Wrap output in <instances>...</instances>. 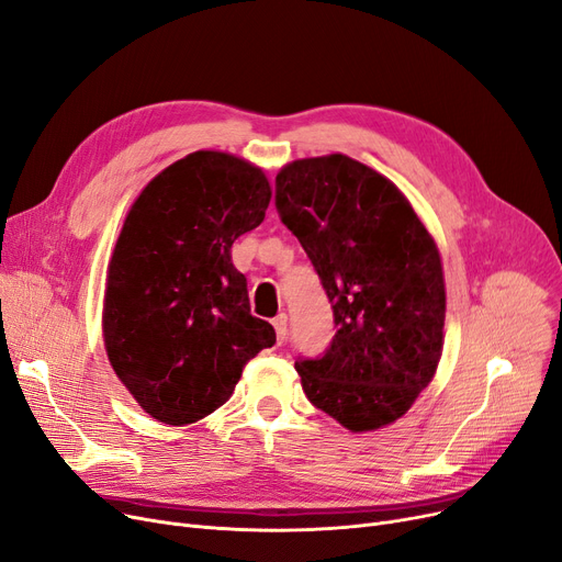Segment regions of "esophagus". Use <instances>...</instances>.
Instances as JSON below:
<instances>
[{
	"instance_id": "obj_1",
	"label": "esophagus",
	"mask_w": 562,
	"mask_h": 562,
	"mask_svg": "<svg viewBox=\"0 0 562 562\" xmlns=\"http://www.w3.org/2000/svg\"><path fill=\"white\" fill-rule=\"evenodd\" d=\"M273 326H276V335H278V345H284L286 341V314H278L273 319Z\"/></svg>"
}]
</instances>
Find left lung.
<instances>
[{
	"mask_svg": "<svg viewBox=\"0 0 562 562\" xmlns=\"http://www.w3.org/2000/svg\"><path fill=\"white\" fill-rule=\"evenodd\" d=\"M280 221L333 303L322 358H299L307 400L351 431L402 418L443 351L441 255L400 188L345 154L294 160L276 177Z\"/></svg>",
	"mask_w": 562,
	"mask_h": 562,
	"instance_id": "1",
	"label": "left lung"
}]
</instances>
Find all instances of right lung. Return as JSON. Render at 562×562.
Segmentation results:
<instances>
[{"instance_id":"right-lung-1","label":"right lung","mask_w":562,"mask_h":562,"mask_svg":"<svg viewBox=\"0 0 562 562\" xmlns=\"http://www.w3.org/2000/svg\"><path fill=\"white\" fill-rule=\"evenodd\" d=\"M271 186L252 162L194 151L131 206L108 266L103 339L112 370L151 418L190 425L223 406L243 368L276 345L250 314L232 243L261 225Z\"/></svg>"}]
</instances>
